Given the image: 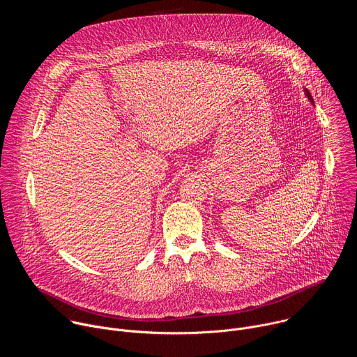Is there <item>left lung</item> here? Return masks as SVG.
<instances>
[{"mask_svg": "<svg viewBox=\"0 0 357 357\" xmlns=\"http://www.w3.org/2000/svg\"><path fill=\"white\" fill-rule=\"evenodd\" d=\"M305 93H307V96H308V98L312 101V103H314V98H312V96H311V93L308 91V90H305Z\"/></svg>", "mask_w": 357, "mask_h": 357, "instance_id": "obj_1", "label": "left lung"}]
</instances>
